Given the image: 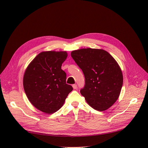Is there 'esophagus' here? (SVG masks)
Returning a JSON list of instances; mask_svg holds the SVG:
<instances>
[{
  "label": "esophagus",
  "instance_id": "1",
  "mask_svg": "<svg viewBox=\"0 0 148 148\" xmlns=\"http://www.w3.org/2000/svg\"><path fill=\"white\" fill-rule=\"evenodd\" d=\"M72 86H73V88L74 89H76L77 88V84H73Z\"/></svg>",
  "mask_w": 148,
  "mask_h": 148
}]
</instances>
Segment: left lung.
<instances>
[{"mask_svg": "<svg viewBox=\"0 0 148 148\" xmlns=\"http://www.w3.org/2000/svg\"><path fill=\"white\" fill-rule=\"evenodd\" d=\"M85 78L80 92L94 109L104 111L117 101L123 84L122 70L114 58L103 49H81L71 52Z\"/></svg>", "mask_w": 148, "mask_h": 148, "instance_id": "obj_1", "label": "left lung"}]
</instances>
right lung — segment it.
Segmentation results:
<instances>
[{"label":"right lung","mask_w":148,"mask_h":148,"mask_svg":"<svg viewBox=\"0 0 148 148\" xmlns=\"http://www.w3.org/2000/svg\"><path fill=\"white\" fill-rule=\"evenodd\" d=\"M68 54L66 51H44L26 68L23 88L29 102L44 113L51 114L63 106L73 90L66 83V73L61 69Z\"/></svg>","instance_id":"obj_1"}]
</instances>
